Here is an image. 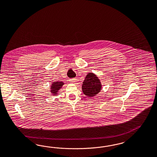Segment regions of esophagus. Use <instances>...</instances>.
Here are the masks:
<instances>
[{
	"label": "esophagus",
	"mask_w": 157,
	"mask_h": 157,
	"mask_svg": "<svg viewBox=\"0 0 157 157\" xmlns=\"http://www.w3.org/2000/svg\"><path fill=\"white\" fill-rule=\"evenodd\" d=\"M70 82H71V83H75L76 81V79H75V78H72V79H70Z\"/></svg>",
	"instance_id": "esophagus-1"
}]
</instances>
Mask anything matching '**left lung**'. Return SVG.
Returning <instances> with one entry per match:
<instances>
[{
  "instance_id": "1",
  "label": "left lung",
  "mask_w": 157,
  "mask_h": 157,
  "mask_svg": "<svg viewBox=\"0 0 157 157\" xmlns=\"http://www.w3.org/2000/svg\"><path fill=\"white\" fill-rule=\"evenodd\" d=\"M83 93L89 97H94L100 92L101 88L100 81L93 73H89L85 78L82 85Z\"/></svg>"
}]
</instances>
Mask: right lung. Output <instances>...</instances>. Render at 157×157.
I'll list each match as a JSON object with an SVG mask.
<instances>
[{
	"label": "right lung",
	"mask_w": 157,
	"mask_h": 157,
	"mask_svg": "<svg viewBox=\"0 0 157 157\" xmlns=\"http://www.w3.org/2000/svg\"><path fill=\"white\" fill-rule=\"evenodd\" d=\"M63 85V83L62 82H56L53 83L52 85L51 86V92L53 94H56V93L62 87V86Z\"/></svg>",
	"instance_id": "right-lung-1"
}]
</instances>
